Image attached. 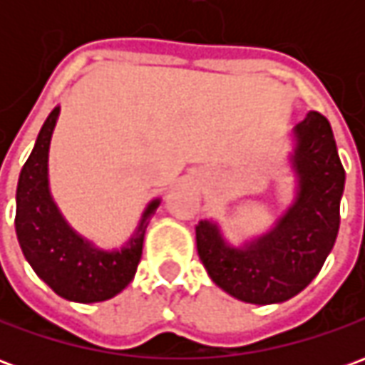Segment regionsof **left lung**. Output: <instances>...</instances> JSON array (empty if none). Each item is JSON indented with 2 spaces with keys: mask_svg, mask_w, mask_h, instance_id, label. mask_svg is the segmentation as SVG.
<instances>
[{
  "mask_svg": "<svg viewBox=\"0 0 365 365\" xmlns=\"http://www.w3.org/2000/svg\"><path fill=\"white\" fill-rule=\"evenodd\" d=\"M295 140L291 160L299 195L272 232L232 248L213 222L195 227L199 258L209 277L246 303L269 305L297 295L321 272L336 240L346 174L329 119L309 111L295 127Z\"/></svg>",
  "mask_w": 365,
  "mask_h": 365,
  "instance_id": "8db88e82",
  "label": "left lung"
}]
</instances>
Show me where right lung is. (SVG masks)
Instances as JSON below:
<instances>
[{
	"label": "right lung",
	"mask_w": 365,
	"mask_h": 365,
	"mask_svg": "<svg viewBox=\"0 0 365 365\" xmlns=\"http://www.w3.org/2000/svg\"><path fill=\"white\" fill-rule=\"evenodd\" d=\"M58 111L54 107L44 120L35 148L21 170L15 230L31 268L54 293L68 301L96 303L115 297L135 277L144 230L158 207V199L144 211L136 235L123 250L103 252L76 235L48 193V146Z\"/></svg>",
	"instance_id": "1"
}]
</instances>
